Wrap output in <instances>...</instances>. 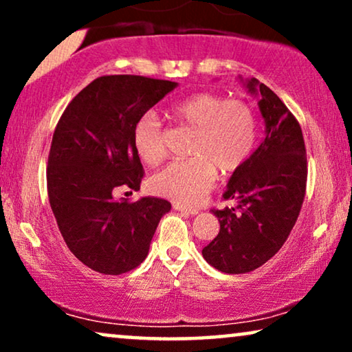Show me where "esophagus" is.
<instances>
[{
  "mask_svg": "<svg viewBox=\"0 0 352 352\" xmlns=\"http://www.w3.org/2000/svg\"><path fill=\"white\" fill-rule=\"evenodd\" d=\"M173 208L176 211H181L182 214H187V216H195L199 213V210H192V208H187V206H182L179 204H173Z\"/></svg>",
  "mask_w": 352,
  "mask_h": 352,
  "instance_id": "34e87169",
  "label": "esophagus"
}]
</instances>
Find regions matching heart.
<instances>
[{"mask_svg":"<svg viewBox=\"0 0 352 352\" xmlns=\"http://www.w3.org/2000/svg\"><path fill=\"white\" fill-rule=\"evenodd\" d=\"M177 123L195 129L189 160H176L152 176L158 195L179 205H195L211 190L216 170L232 175L252 155L258 138L256 115L242 100H226L214 93H195L171 107ZM139 158L157 165L165 157V131L153 112H146L133 126Z\"/></svg>","mask_w":352,"mask_h":352,"instance_id":"b5f03b06","label":"heart"}]
</instances>
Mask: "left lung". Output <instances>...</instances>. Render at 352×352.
<instances>
[{
    "mask_svg": "<svg viewBox=\"0 0 352 352\" xmlns=\"http://www.w3.org/2000/svg\"><path fill=\"white\" fill-rule=\"evenodd\" d=\"M258 98L264 139L224 192L232 208L213 210L219 234L201 250L206 263L226 274H245L269 261L290 235L306 192L307 162L301 126L278 96L256 78L243 80Z\"/></svg>",
    "mask_w": 352,
    "mask_h": 352,
    "instance_id": "obj_1",
    "label": "left lung"
}]
</instances>
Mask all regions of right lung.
Instances as JSON below:
<instances>
[{"mask_svg":"<svg viewBox=\"0 0 352 352\" xmlns=\"http://www.w3.org/2000/svg\"><path fill=\"white\" fill-rule=\"evenodd\" d=\"M177 86L138 75L96 78L72 99L57 123L47 158V195L67 247L85 266L118 276L148 253L168 200L115 199L138 190L144 168L133 144L138 118Z\"/></svg>","mask_w":352,"mask_h":352,"instance_id":"add662e5","label":"right lung"}]
</instances>
